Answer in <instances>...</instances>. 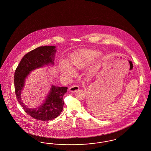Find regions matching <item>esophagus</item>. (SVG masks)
<instances>
[{
    "label": "esophagus",
    "instance_id": "34e87169",
    "mask_svg": "<svg viewBox=\"0 0 151 151\" xmlns=\"http://www.w3.org/2000/svg\"><path fill=\"white\" fill-rule=\"evenodd\" d=\"M79 89V86H78V85H74V86H70V88H69V91L70 92H76L77 91H78Z\"/></svg>",
    "mask_w": 151,
    "mask_h": 151
}]
</instances>
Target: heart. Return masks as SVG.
Masks as SVG:
<instances>
[{
    "label": "heart",
    "mask_w": 151,
    "mask_h": 151,
    "mask_svg": "<svg viewBox=\"0 0 151 151\" xmlns=\"http://www.w3.org/2000/svg\"><path fill=\"white\" fill-rule=\"evenodd\" d=\"M100 53L91 50H80L70 56L67 63L61 62L59 65V71L62 76L69 77L74 74L73 70H82L99 57Z\"/></svg>",
    "instance_id": "1"
}]
</instances>
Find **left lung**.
Returning a JSON list of instances; mask_svg holds the SVG:
<instances>
[{
    "instance_id": "obj_1",
    "label": "left lung",
    "mask_w": 151,
    "mask_h": 151,
    "mask_svg": "<svg viewBox=\"0 0 151 151\" xmlns=\"http://www.w3.org/2000/svg\"><path fill=\"white\" fill-rule=\"evenodd\" d=\"M94 101L91 100V101H88L87 102L88 108H89V109H90L91 111H92V109H93V107H94Z\"/></svg>"
}]
</instances>
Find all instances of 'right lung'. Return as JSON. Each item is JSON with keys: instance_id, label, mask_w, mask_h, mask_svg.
Masks as SVG:
<instances>
[{"instance_id": "obj_1", "label": "right lung", "mask_w": 151, "mask_h": 151, "mask_svg": "<svg viewBox=\"0 0 151 151\" xmlns=\"http://www.w3.org/2000/svg\"><path fill=\"white\" fill-rule=\"evenodd\" d=\"M56 52L54 46H40L30 51L22 58L14 72V89L17 101L28 114L37 120L50 121L61 113L64 105L63 97L68 88L52 85L43 102L35 108H29L24 104L22 92L30 72L46 65H54Z\"/></svg>"}]
</instances>
